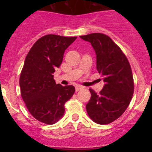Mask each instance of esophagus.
Instances as JSON below:
<instances>
[{"label": "esophagus", "instance_id": "obj_1", "mask_svg": "<svg viewBox=\"0 0 152 152\" xmlns=\"http://www.w3.org/2000/svg\"><path fill=\"white\" fill-rule=\"evenodd\" d=\"M83 88V87H81V86L80 85H76L75 86V90H76V91H79L80 90H81Z\"/></svg>", "mask_w": 152, "mask_h": 152}]
</instances>
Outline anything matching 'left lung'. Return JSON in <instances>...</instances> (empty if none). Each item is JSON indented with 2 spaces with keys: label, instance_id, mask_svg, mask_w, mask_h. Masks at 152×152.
<instances>
[{
  "label": "left lung",
  "instance_id": "left-lung-1",
  "mask_svg": "<svg viewBox=\"0 0 152 152\" xmlns=\"http://www.w3.org/2000/svg\"><path fill=\"white\" fill-rule=\"evenodd\" d=\"M80 38L89 42L94 49L96 70L105 83L99 94L90 89L91 97L86 110L94 123L109 124L121 116L133 95L129 62L120 48L107 35L91 33Z\"/></svg>",
  "mask_w": 152,
  "mask_h": 152
}]
</instances>
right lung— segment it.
I'll return each mask as SVG.
<instances>
[{
  "instance_id": "obj_1",
  "label": "right lung",
  "mask_w": 152,
  "mask_h": 152,
  "mask_svg": "<svg viewBox=\"0 0 152 152\" xmlns=\"http://www.w3.org/2000/svg\"><path fill=\"white\" fill-rule=\"evenodd\" d=\"M77 37L49 34L38 39L25 58L20 77L21 96L31 115L41 123L55 124L64 113V103L73 96L72 85L56 84L54 72L64 51Z\"/></svg>"
}]
</instances>
